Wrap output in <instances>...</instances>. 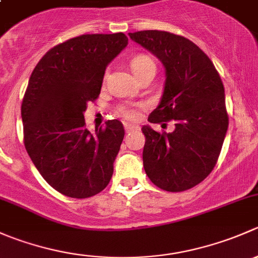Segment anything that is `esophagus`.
Listing matches in <instances>:
<instances>
[{"label":"esophagus","instance_id":"34e87169","mask_svg":"<svg viewBox=\"0 0 258 258\" xmlns=\"http://www.w3.org/2000/svg\"><path fill=\"white\" fill-rule=\"evenodd\" d=\"M137 127L134 126V124H130V123H124V130H126V132H130L132 131V130H136Z\"/></svg>","mask_w":258,"mask_h":258}]
</instances>
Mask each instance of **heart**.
I'll use <instances>...</instances> for the list:
<instances>
[{"mask_svg":"<svg viewBox=\"0 0 258 258\" xmlns=\"http://www.w3.org/2000/svg\"><path fill=\"white\" fill-rule=\"evenodd\" d=\"M131 69L134 71L135 76L137 77L144 74V72L148 71V70H156V64L153 59L150 56H147V54H139V56L134 57V59L131 61ZM121 113L128 119L137 118V112L132 110V108L123 107L121 110Z\"/></svg>","mask_w":258,"mask_h":258,"instance_id":"b5f03b06","label":"heart"}]
</instances>
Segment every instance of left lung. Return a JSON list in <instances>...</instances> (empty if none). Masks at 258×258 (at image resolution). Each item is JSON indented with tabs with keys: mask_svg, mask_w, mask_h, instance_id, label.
<instances>
[{
	"mask_svg": "<svg viewBox=\"0 0 258 258\" xmlns=\"http://www.w3.org/2000/svg\"><path fill=\"white\" fill-rule=\"evenodd\" d=\"M128 36L165 67L162 97L148 121H175L170 134L142 127L146 175L165 191H186L210 175L225 141L228 116L222 81L207 54L182 36L157 30Z\"/></svg>",
	"mask_w": 258,
	"mask_h": 258,
	"instance_id": "8db88e82",
	"label": "left lung"
}]
</instances>
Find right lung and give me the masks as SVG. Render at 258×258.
<instances>
[{
	"label": "right lung",
	"instance_id": "add662e5",
	"mask_svg": "<svg viewBox=\"0 0 258 258\" xmlns=\"http://www.w3.org/2000/svg\"><path fill=\"white\" fill-rule=\"evenodd\" d=\"M127 43L122 32L71 38L49 49L28 81L21 107L26 151L64 196H95L112 177L123 126L110 119L91 134L83 113L100 95L106 67Z\"/></svg>",
	"mask_w": 258,
	"mask_h": 258
}]
</instances>
